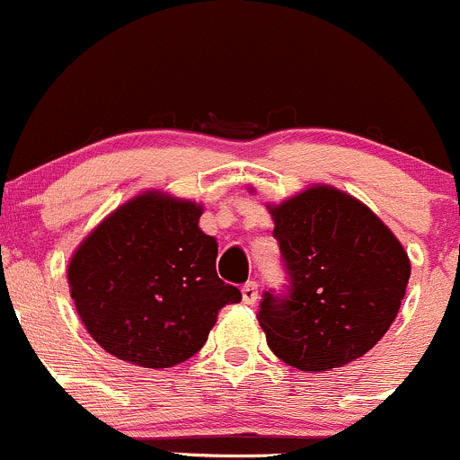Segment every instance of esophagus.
I'll list each match as a JSON object with an SVG mask.
<instances>
[{"instance_id": "1", "label": "esophagus", "mask_w": 460, "mask_h": 460, "mask_svg": "<svg viewBox=\"0 0 460 460\" xmlns=\"http://www.w3.org/2000/svg\"><path fill=\"white\" fill-rule=\"evenodd\" d=\"M242 299H244V304L253 305L257 299H260V288H257L255 281H249V284L242 286Z\"/></svg>"}]
</instances>
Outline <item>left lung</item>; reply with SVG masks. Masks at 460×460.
Segmentation results:
<instances>
[{"label": "left lung", "instance_id": "left-lung-1", "mask_svg": "<svg viewBox=\"0 0 460 460\" xmlns=\"http://www.w3.org/2000/svg\"><path fill=\"white\" fill-rule=\"evenodd\" d=\"M266 209L292 281L290 296L266 292L260 305L272 353L301 371L365 356L406 295L411 260L402 242L369 207L332 185H310Z\"/></svg>", "mask_w": 460, "mask_h": 460}]
</instances>
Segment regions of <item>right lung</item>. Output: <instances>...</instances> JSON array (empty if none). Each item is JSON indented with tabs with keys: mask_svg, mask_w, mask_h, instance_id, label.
I'll return each instance as SVG.
<instances>
[{
	"mask_svg": "<svg viewBox=\"0 0 460 460\" xmlns=\"http://www.w3.org/2000/svg\"><path fill=\"white\" fill-rule=\"evenodd\" d=\"M203 205L146 190L78 244L69 295L91 338L111 356L168 369L205 345L242 292L216 272L218 242L199 226Z\"/></svg>",
	"mask_w": 460,
	"mask_h": 460,
	"instance_id": "right-lung-1",
	"label": "right lung"
}]
</instances>
